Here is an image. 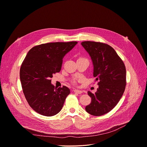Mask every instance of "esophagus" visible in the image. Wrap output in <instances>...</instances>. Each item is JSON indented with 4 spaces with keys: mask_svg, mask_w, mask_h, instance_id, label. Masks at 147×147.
<instances>
[{
    "mask_svg": "<svg viewBox=\"0 0 147 147\" xmlns=\"http://www.w3.org/2000/svg\"><path fill=\"white\" fill-rule=\"evenodd\" d=\"M74 92H76V93H77V94H82V93L83 92V91L82 90H77V89L74 90Z\"/></svg>",
    "mask_w": 147,
    "mask_h": 147,
    "instance_id": "esophagus-1",
    "label": "esophagus"
}]
</instances>
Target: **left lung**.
<instances>
[{
	"instance_id": "8db88e82",
	"label": "left lung",
	"mask_w": 147,
	"mask_h": 147,
	"mask_svg": "<svg viewBox=\"0 0 147 147\" xmlns=\"http://www.w3.org/2000/svg\"><path fill=\"white\" fill-rule=\"evenodd\" d=\"M81 45L88 53L93 65V76L98 81L97 91H88L91 103L86 111L99 116L110 111L121 99L126 85L125 65L110 46L100 42H83Z\"/></svg>"
}]
</instances>
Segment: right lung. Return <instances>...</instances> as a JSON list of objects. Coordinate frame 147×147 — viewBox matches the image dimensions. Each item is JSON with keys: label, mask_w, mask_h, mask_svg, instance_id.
<instances>
[{"label": "right lung", "mask_w": 147, "mask_h": 147, "mask_svg": "<svg viewBox=\"0 0 147 147\" xmlns=\"http://www.w3.org/2000/svg\"><path fill=\"white\" fill-rule=\"evenodd\" d=\"M77 44L48 43L34 46L28 53L20 67V78L26 100L37 113L50 117L61 111L70 90L65 86L55 87L50 78L60 71L63 59Z\"/></svg>", "instance_id": "right-lung-1"}]
</instances>
